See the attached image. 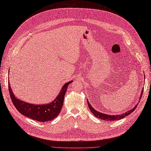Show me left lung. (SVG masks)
Segmentation results:
<instances>
[{"mask_svg": "<svg viewBox=\"0 0 151 151\" xmlns=\"http://www.w3.org/2000/svg\"><path fill=\"white\" fill-rule=\"evenodd\" d=\"M143 88L142 90V92H141V95H140V97H139V101H138V103L139 101L141 100V97L142 96V93L143 92ZM87 102H88V107H89V109L91 111V112L93 113V115L97 117V118H99L100 119H102V120H106V121H115V120H120V119H122L123 118H124V117H126V116L129 115V114H131L132 112H133L135 109L137 108V106H138V104L136 105L134 107L131 109L130 110H129V111L125 112L124 113H122V114H120V115H107V114H104V113H101L99 111H97V110H95L92 106H91V104H90L89 101H88L87 100Z\"/></svg>", "mask_w": 151, "mask_h": 151, "instance_id": "8db88e82", "label": "left lung"}]
</instances>
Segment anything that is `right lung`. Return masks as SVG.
<instances>
[{
  "label": "right lung",
  "instance_id": "1",
  "mask_svg": "<svg viewBox=\"0 0 151 151\" xmlns=\"http://www.w3.org/2000/svg\"><path fill=\"white\" fill-rule=\"evenodd\" d=\"M72 82V81L66 83L62 86L60 92L59 93L56 99L49 104H34L22 101L14 96L9 83H8V88L11 99L18 111L31 119L38 122H45L52 120L60 114L63 107L65 95L68 84Z\"/></svg>",
  "mask_w": 151,
  "mask_h": 151
}]
</instances>
